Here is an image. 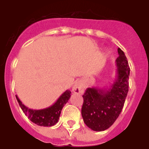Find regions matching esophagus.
Wrapping results in <instances>:
<instances>
[{"label": "esophagus", "instance_id": "1", "mask_svg": "<svg viewBox=\"0 0 149 149\" xmlns=\"http://www.w3.org/2000/svg\"><path fill=\"white\" fill-rule=\"evenodd\" d=\"M72 91H73V93H77V94H83L84 93V87L82 82L78 81L74 83L72 86Z\"/></svg>", "mask_w": 149, "mask_h": 149}]
</instances>
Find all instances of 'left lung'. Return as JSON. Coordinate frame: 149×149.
<instances>
[{
	"label": "left lung",
	"mask_w": 149,
	"mask_h": 149,
	"mask_svg": "<svg viewBox=\"0 0 149 149\" xmlns=\"http://www.w3.org/2000/svg\"><path fill=\"white\" fill-rule=\"evenodd\" d=\"M116 75L110 88L89 87L84 93L81 114L87 127L95 131H105L122 112L128 93L130 67L123 51L118 48Z\"/></svg>",
	"instance_id": "obj_1"
}]
</instances>
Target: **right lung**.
Masks as SVG:
<instances>
[{
	"instance_id": "obj_1",
	"label": "right lung",
	"mask_w": 149,
	"mask_h": 149,
	"mask_svg": "<svg viewBox=\"0 0 149 149\" xmlns=\"http://www.w3.org/2000/svg\"><path fill=\"white\" fill-rule=\"evenodd\" d=\"M71 93H72L70 90H66L60 96V98L54 104L42 110H33L28 108L22 104L17 95L15 97L24 113L28 117L31 122L39 126L51 127L56 125L58 122L62 109L70 98Z\"/></svg>"
}]
</instances>
